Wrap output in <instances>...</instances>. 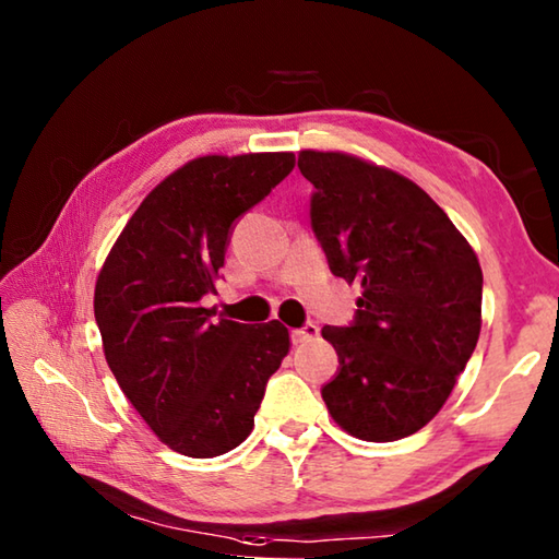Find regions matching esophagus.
<instances>
[{
	"instance_id": "esophagus-1",
	"label": "esophagus",
	"mask_w": 559,
	"mask_h": 559,
	"mask_svg": "<svg viewBox=\"0 0 559 559\" xmlns=\"http://www.w3.org/2000/svg\"><path fill=\"white\" fill-rule=\"evenodd\" d=\"M318 333H320V328L316 323H306L302 328L290 330V340H293V345H302V343H310V340H316Z\"/></svg>"
}]
</instances>
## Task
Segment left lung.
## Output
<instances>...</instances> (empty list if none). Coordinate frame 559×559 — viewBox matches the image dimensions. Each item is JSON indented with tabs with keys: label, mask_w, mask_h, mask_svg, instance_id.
<instances>
[{
	"label": "left lung",
	"mask_w": 559,
	"mask_h": 559,
	"mask_svg": "<svg viewBox=\"0 0 559 559\" xmlns=\"http://www.w3.org/2000/svg\"><path fill=\"white\" fill-rule=\"evenodd\" d=\"M310 226L333 276L359 283L349 325H325L340 367L328 412L365 441L416 433L449 400L480 333L484 273L447 212L412 179L343 153L298 155Z\"/></svg>",
	"instance_id": "obj_1"
}]
</instances>
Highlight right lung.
I'll return each mask as SVG.
<instances>
[{
	"label": "right lung",
	"instance_id": "add662e5",
	"mask_svg": "<svg viewBox=\"0 0 559 559\" xmlns=\"http://www.w3.org/2000/svg\"><path fill=\"white\" fill-rule=\"evenodd\" d=\"M296 167L293 153L197 157L130 216L96 281V323L110 372L159 441L212 459L249 437L269 377L288 355L278 320H214L231 229Z\"/></svg>",
	"mask_w": 559,
	"mask_h": 559
}]
</instances>
